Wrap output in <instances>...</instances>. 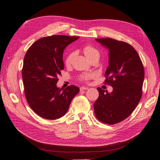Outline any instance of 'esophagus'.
Wrapping results in <instances>:
<instances>
[{"mask_svg":"<svg viewBox=\"0 0 160 160\" xmlns=\"http://www.w3.org/2000/svg\"><path fill=\"white\" fill-rule=\"evenodd\" d=\"M88 89V88H87V87H81L80 88L81 91V90H86V89Z\"/></svg>","mask_w":160,"mask_h":160,"instance_id":"34e87169","label":"esophagus"}]
</instances>
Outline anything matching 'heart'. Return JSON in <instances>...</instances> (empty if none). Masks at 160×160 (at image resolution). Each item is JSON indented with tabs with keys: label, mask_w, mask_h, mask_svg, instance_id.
<instances>
[{
	"label": "heart",
	"mask_w": 160,
	"mask_h": 160,
	"mask_svg": "<svg viewBox=\"0 0 160 160\" xmlns=\"http://www.w3.org/2000/svg\"><path fill=\"white\" fill-rule=\"evenodd\" d=\"M83 53L85 54V56L88 60H90L91 58H94V57H100V52L96 48H94L93 46H90V45H88L85 46L83 49ZM75 56V52L72 51L71 52L67 55V57H66L65 59V64L66 65L68 66L71 64L73 58H74ZM93 77V75L91 74V73H88V74H83L81 75L79 77V79L82 81H88L89 80H90Z\"/></svg>",
	"instance_id": "b5f03b06"
}]
</instances>
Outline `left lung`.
Returning <instances> with one entry per match:
<instances>
[{
    "label": "left lung",
    "mask_w": 160,
    "mask_h": 160,
    "mask_svg": "<svg viewBox=\"0 0 160 160\" xmlns=\"http://www.w3.org/2000/svg\"><path fill=\"white\" fill-rule=\"evenodd\" d=\"M96 41L109 50V65L104 83L113 88L111 93L98 88L99 97L93 104L96 118L114 124L126 119L139 103L142 96L144 67L137 52L127 42L112 38Z\"/></svg>",
    "instance_id": "8db88e82"
}]
</instances>
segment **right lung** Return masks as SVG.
<instances>
[{"mask_svg":"<svg viewBox=\"0 0 160 160\" xmlns=\"http://www.w3.org/2000/svg\"><path fill=\"white\" fill-rule=\"evenodd\" d=\"M79 37L55 35L39 39L25 54L22 69L27 102L41 117L55 120L67 113L79 88L71 85L57 88L58 76L64 69V48Z\"/></svg>","mask_w":160,"mask_h":160,"instance_id":"1","label":"right lung"}]
</instances>
